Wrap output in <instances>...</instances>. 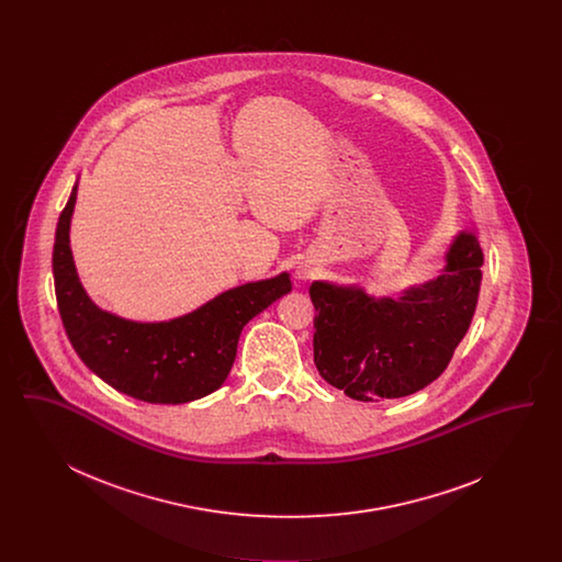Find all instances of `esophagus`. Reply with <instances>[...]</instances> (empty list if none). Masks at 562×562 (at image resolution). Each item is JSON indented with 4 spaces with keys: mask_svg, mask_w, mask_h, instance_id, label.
<instances>
[{
    "mask_svg": "<svg viewBox=\"0 0 562 562\" xmlns=\"http://www.w3.org/2000/svg\"><path fill=\"white\" fill-rule=\"evenodd\" d=\"M303 278H305V271H303Z\"/></svg>",
    "mask_w": 562,
    "mask_h": 562,
    "instance_id": "1",
    "label": "esophagus"
}]
</instances>
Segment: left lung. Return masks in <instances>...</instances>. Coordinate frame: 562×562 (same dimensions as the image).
<instances>
[{
    "mask_svg": "<svg viewBox=\"0 0 562 562\" xmlns=\"http://www.w3.org/2000/svg\"><path fill=\"white\" fill-rule=\"evenodd\" d=\"M482 250L459 234L447 268L394 299L356 286L314 282V364L322 379L360 402L402 398L424 390L449 367L476 312Z\"/></svg>",
    "mask_w": 562,
    "mask_h": 562,
    "instance_id": "left-lung-1",
    "label": "left lung"
}]
</instances>
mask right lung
I'll use <instances>...</instances> for the list:
<instances>
[{
  "label": "right lung",
  "mask_w": 562,
  "mask_h": 562,
  "mask_svg": "<svg viewBox=\"0 0 562 562\" xmlns=\"http://www.w3.org/2000/svg\"><path fill=\"white\" fill-rule=\"evenodd\" d=\"M76 193L78 186L58 216L53 273L60 321L81 362L136 401L183 404L213 394L232 371L246 322L291 293L289 273L218 294L177 321L117 318L99 310L81 289L69 248Z\"/></svg>",
  "instance_id": "add662e5"
}]
</instances>
